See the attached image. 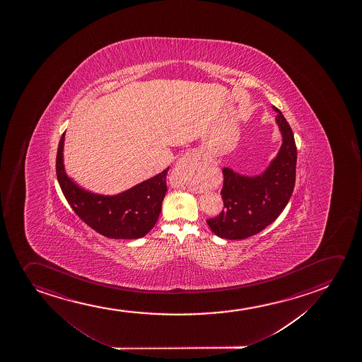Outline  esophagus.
<instances>
[{
	"instance_id": "34e87169",
	"label": "esophagus",
	"mask_w": 362,
	"mask_h": 362,
	"mask_svg": "<svg viewBox=\"0 0 362 362\" xmlns=\"http://www.w3.org/2000/svg\"><path fill=\"white\" fill-rule=\"evenodd\" d=\"M180 171H182L185 174L196 175L202 169V163H201V158L197 153L191 151L183 156L182 159H180L179 164Z\"/></svg>"
}]
</instances>
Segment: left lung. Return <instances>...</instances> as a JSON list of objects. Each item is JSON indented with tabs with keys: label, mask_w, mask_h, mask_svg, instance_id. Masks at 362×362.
I'll list each match as a JSON object with an SVG mask.
<instances>
[{
	"label": "left lung",
	"mask_w": 362,
	"mask_h": 362,
	"mask_svg": "<svg viewBox=\"0 0 362 362\" xmlns=\"http://www.w3.org/2000/svg\"><path fill=\"white\" fill-rule=\"evenodd\" d=\"M276 122L284 143L270 168L257 177H244L223 169L222 212L207 219L216 235L241 240L255 235L280 216L287 206L296 183L297 146L293 132L277 108Z\"/></svg>",
	"instance_id": "left-lung-1"
}]
</instances>
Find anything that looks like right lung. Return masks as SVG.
I'll list each match as a JSON object with an SVG mask.
<instances>
[{"mask_svg":"<svg viewBox=\"0 0 362 362\" xmlns=\"http://www.w3.org/2000/svg\"><path fill=\"white\" fill-rule=\"evenodd\" d=\"M64 134L57 153L59 185L82 222L111 239H138L154 228L161 212V203L168 191L169 169L117 196H101L78 187L65 175L63 165Z\"/></svg>","mask_w":362,"mask_h":362,"instance_id":"obj_1","label":"right lung"}]
</instances>
